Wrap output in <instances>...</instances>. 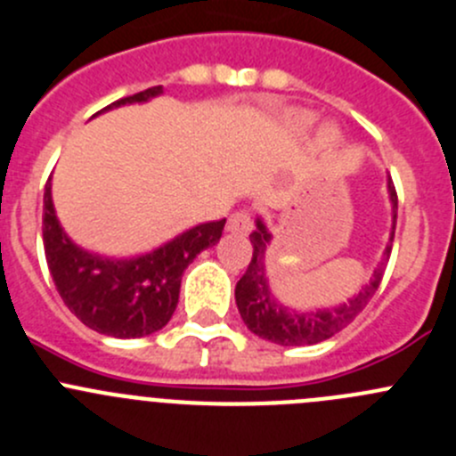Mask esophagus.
<instances>
[{
    "label": "esophagus",
    "mask_w": 456,
    "mask_h": 456,
    "mask_svg": "<svg viewBox=\"0 0 456 456\" xmlns=\"http://www.w3.org/2000/svg\"><path fill=\"white\" fill-rule=\"evenodd\" d=\"M253 231V216L248 210H240L228 219V232H235V235H248Z\"/></svg>",
    "instance_id": "34e87169"
}]
</instances>
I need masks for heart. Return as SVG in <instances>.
I'll return each mask as SVG.
<instances>
[{
	"label": "heart",
	"instance_id": "obj_1",
	"mask_svg": "<svg viewBox=\"0 0 456 456\" xmlns=\"http://www.w3.org/2000/svg\"><path fill=\"white\" fill-rule=\"evenodd\" d=\"M289 123L293 129L306 132V129H311L315 125V116L309 114V111H290ZM318 141L320 145L327 147V150H338V147H342L345 138H342L340 129L333 127V125H327V127H322V132H320Z\"/></svg>",
	"mask_w": 456,
	"mask_h": 456
}]
</instances>
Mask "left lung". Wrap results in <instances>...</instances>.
I'll return each instance as SVG.
<instances>
[{"mask_svg": "<svg viewBox=\"0 0 456 456\" xmlns=\"http://www.w3.org/2000/svg\"><path fill=\"white\" fill-rule=\"evenodd\" d=\"M387 194L389 201H392V231H389V241L383 250V257L376 264L374 275L349 300L340 302L336 306H320V309L314 311L290 309L289 305H281L275 297V293L271 290V281H268L266 275V248L271 244L273 235L266 228V224H264L262 216H257L255 219V231L250 235L253 259H250L244 277L235 286L237 309H240V315L246 327L255 336L281 346L318 345V342L329 340L338 331H342L355 315L365 309L367 302L371 300V296L379 289L380 280H383L385 266H387L389 253H392L398 210V199L392 179L387 181Z\"/></svg>", "mask_w": 456, "mask_h": 456, "instance_id": "left-lung-1", "label": "left lung"}]
</instances>
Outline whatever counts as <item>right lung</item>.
I'll return each mask as SVG.
<instances>
[{
	"instance_id": "right-lung-1",
	"label": "right lung",
	"mask_w": 456,
	"mask_h": 456,
	"mask_svg": "<svg viewBox=\"0 0 456 456\" xmlns=\"http://www.w3.org/2000/svg\"><path fill=\"white\" fill-rule=\"evenodd\" d=\"M160 94L163 86H151L102 111L150 102ZM224 225L225 219L199 224L138 257H102L71 241L55 215L51 179L45 188L42 240L60 297L82 324L105 336L142 338L166 327L179 305L183 271L201 250L221 240Z\"/></svg>"
}]
</instances>
